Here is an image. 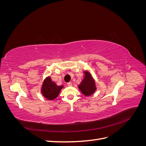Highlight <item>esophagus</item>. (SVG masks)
I'll list each match as a JSON object with an SVG mask.
<instances>
[{
    "label": "esophagus",
    "instance_id": "esophagus-1",
    "mask_svg": "<svg viewBox=\"0 0 146 146\" xmlns=\"http://www.w3.org/2000/svg\"><path fill=\"white\" fill-rule=\"evenodd\" d=\"M67 85L69 86H72V83H71V82H68V83H67Z\"/></svg>",
    "mask_w": 146,
    "mask_h": 146
}]
</instances>
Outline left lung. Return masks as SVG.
<instances>
[{"instance_id": "8db88e82", "label": "left lung", "mask_w": 146, "mask_h": 146, "mask_svg": "<svg viewBox=\"0 0 146 146\" xmlns=\"http://www.w3.org/2000/svg\"><path fill=\"white\" fill-rule=\"evenodd\" d=\"M78 88L82 93L86 96H91L95 92V82L89 73L85 72V78Z\"/></svg>"}]
</instances>
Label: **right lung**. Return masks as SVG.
Instances as JSON below:
<instances>
[{
	"label": "right lung",
	"mask_w": 146,
	"mask_h": 146,
	"mask_svg": "<svg viewBox=\"0 0 146 146\" xmlns=\"http://www.w3.org/2000/svg\"><path fill=\"white\" fill-rule=\"evenodd\" d=\"M63 86H57L50 77H47L43 83L41 92L43 96L48 100H54L58 96Z\"/></svg>",
	"instance_id": "right-lung-1"
}]
</instances>
